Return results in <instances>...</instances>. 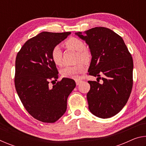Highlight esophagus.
Instances as JSON below:
<instances>
[{
	"label": "esophagus",
	"mask_w": 146,
	"mask_h": 146,
	"mask_svg": "<svg viewBox=\"0 0 146 146\" xmlns=\"http://www.w3.org/2000/svg\"><path fill=\"white\" fill-rule=\"evenodd\" d=\"M81 82H82V80H79V79H76L75 80V82H76V85H79V84H80Z\"/></svg>",
	"instance_id": "esophagus-1"
}]
</instances>
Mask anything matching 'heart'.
<instances>
[{
    "label": "heart",
    "instance_id": "heart-1",
    "mask_svg": "<svg viewBox=\"0 0 146 146\" xmlns=\"http://www.w3.org/2000/svg\"><path fill=\"white\" fill-rule=\"evenodd\" d=\"M64 44L67 49L77 51V61H82L84 63L90 62L91 59V51L85 48V44L82 40L75 37H71L64 42ZM51 57L56 66H61L63 65L62 51L60 46H56L52 49ZM84 70V65L82 62H80L74 66H66L61 70L60 73L63 77L78 78V75Z\"/></svg>",
    "mask_w": 146,
    "mask_h": 146
}]
</instances>
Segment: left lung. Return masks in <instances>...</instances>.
<instances>
[{
    "mask_svg": "<svg viewBox=\"0 0 146 146\" xmlns=\"http://www.w3.org/2000/svg\"><path fill=\"white\" fill-rule=\"evenodd\" d=\"M76 35L90 47L92 59L89 75H104L102 83L88 81V108L94 115L102 118L112 117L126 104L133 88V61L122 38L111 29L95 27Z\"/></svg>",
    "mask_w": 146,
    "mask_h": 146,
    "instance_id": "1",
    "label": "left lung"
}]
</instances>
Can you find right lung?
I'll list each match as a JSON object with an SVG mask.
<instances>
[{
	"label": "right lung",
	"mask_w": 146,
	"mask_h": 146,
	"mask_svg": "<svg viewBox=\"0 0 146 146\" xmlns=\"http://www.w3.org/2000/svg\"><path fill=\"white\" fill-rule=\"evenodd\" d=\"M71 33L44 31L27 40L17 55L15 86L24 108L34 118L45 123L57 121L67 109L75 80L63 78L52 88L49 83L58 78L51 52Z\"/></svg>",
	"instance_id": "add662e5"
}]
</instances>
